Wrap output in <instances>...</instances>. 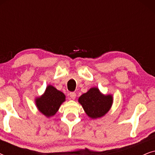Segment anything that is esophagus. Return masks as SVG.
Masks as SVG:
<instances>
[{
    "label": "esophagus",
    "instance_id": "obj_1",
    "mask_svg": "<svg viewBox=\"0 0 155 155\" xmlns=\"http://www.w3.org/2000/svg\"><path fill=\"white\" fill-rule=\"evenodd\" d=\"M70 97L72 99H75L76 97V94L75 92H71L70 93Z\"/></svg>",
    "mask_w": 155,
    "mask_h": 155
}]
</instances>
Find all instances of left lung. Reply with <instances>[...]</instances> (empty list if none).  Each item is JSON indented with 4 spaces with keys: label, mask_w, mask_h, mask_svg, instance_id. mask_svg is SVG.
<instances>
[{
    "label": "left lung",
    "mask_w": 155,
    "mask_h": 155,
    "mask_svg": "<svg viewBox=\"0 0 155 155\" xmlns=\"http://www.w3.org/2000/svg\"><path fill=\"white\" fill-rule=\"evenodd\" d=\"M79 103L89 117L95 119L102 117L109 109L113 103L111 94H101L97 87H92L87 92L82 94L78 99Z\"/></svg>",
    "instance_id": "8db88e82"
}]
</instances>
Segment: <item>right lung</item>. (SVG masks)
<instances>
[{
    "label": "right lung",
    "mask_w": 155,
    "mask_h": 155,
    "mask_svg": "<svg viewBox=\"0 0 155 155\" xmlns=\"http://www.w3.org/2000/svg\"><path fill=\"white\" fill-rule=\"evenodd\" d=\"M65 101V96L62 92L52 85H48L44 94L35 99V103L41 114L46 117H51L56 114Z\"/></svg>",
    "instance_id": "1"
}]
</instances>
